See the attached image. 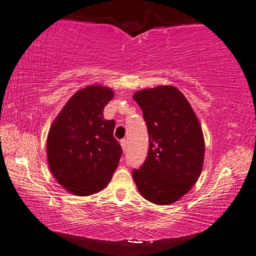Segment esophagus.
<instances>
[{
    "label": "esophagus",
    "mask_w": 256,
    "mask_h": 256,
    "mask_svg": "<svg viewBox=\"0 0 256 256\" xmlns=\"http://www.w3.org/2000/svg\"><path fill=\"white\" fill-rule=\"evenodd\" d=\"M120 143H121V146H122V150L125 152V150H126V148H128V140H125V138H123V140H121V142H120Z\"/></svg>",
    "instance_id": "1"
}]
</instances>
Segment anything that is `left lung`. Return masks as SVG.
Listing matches in <instances>:
<instances>
[{
	"mask_svg": "<svg viewBox=\"0 0 256 256\" xmlns=\"http://www.w3.org/2000/svg\"><path fill=\"white\" fill-rule=\"evenodd\" d=\"M148 125L150 148L144 164L132 172L138 192L156 204H170L198 180L204 140L197 116L175 86H160L133 96Z\"/></svg>",
	"mask_w": 256,
	"mask_h": 256,
	"instance_id": "left-lung-1",
	"label": "left lung"
}]
</instances>
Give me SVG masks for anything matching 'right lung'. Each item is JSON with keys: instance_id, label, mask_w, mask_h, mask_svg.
Listing matches in <instances>:
<instances>
[{"instance_id": "right-lung-1", "label": "right lung", "mask_w": 256, "mask_h": 256, "mask_svg": "<svg viewBox=\"0 0 256 256\" xmlns=\"http://www.w3.org/2000/svg\"><path fill=\"white\" fill-rule=\"evenodd\" d=\"M114 94L108 86L79 90L58 114L47 138V158L56 180L76 196L106 188L123 150L113 136L116 122L103 120Z\"/></svg>"}]
</instances>
